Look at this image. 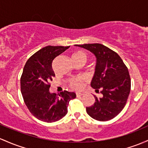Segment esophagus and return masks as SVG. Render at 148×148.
Instances as JSON below:
<instances>
[{
    "mask_svg": "<svg viewBox=\"0 0 148 148\" xmlns=\"http://www.w3.org/2000/svg\"><path fill=\"white\" fill-rule=\"evenodd\" d=\"M76 95H77V97H80L84 95V93L83 92H76Z\"/></svg>",
    "mask_w": 148,
    "mask_h": 148,
    "instance_id": "obj_1",
    "label": "esophagus"
}]
</instances>
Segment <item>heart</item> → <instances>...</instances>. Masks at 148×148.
I'll use <instances>...</instances> for the list:
<instances>
[{
	"instance_id": "heart-1",
	"label": "heart",
	"mask_w": 148,
	"mask_h": 148,
	"mask_svg": "<svg viewBox=\"0 0 148 148\" xmlns=\"http://www.w3.org/2000/svg\"><path fill=\"white\" fill-rule=\"evenodd\" d=\"M73 60H84L86 61L87 56L86 53L82 51H78L77 53H74L72 56ZM70 86L72 88L76 89H79L82 87V79L81 78H78L77 79L72 80L70 82Z\"/></svg>"
}]
</instances>
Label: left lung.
Here are the masks:
<instances>
[{"label": "left lung", "mask_w": 148, "mask_h": 148, "mask_svg": "<svg viewBox=\"0 0 148 148\" xmlns=\"http://www.w3.org/2000/svg\"><path fill=\"white\" fill-rule=\"evenodd\" d=\"M86 49L96 58L95 73L90 86L102 97H95L93 105L86 112L98 121H108L121 112L131 90V79L128 68L119 55L100 43L74 45Z\"/></svg>", "instance_id": "obj_1"}]
</instances>
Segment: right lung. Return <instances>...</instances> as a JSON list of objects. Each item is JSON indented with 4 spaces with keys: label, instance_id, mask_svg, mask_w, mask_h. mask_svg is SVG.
<instances>
[{
    "label": "right lung",
    "instance_id": "obj_1",
    "mask_svg": "<svg viewBox=\"0 0 148 148\" xmlns=\"http://www.w3.org/2000/svg\"><path fill=\"white\" fill-rule=\"evenodd\" d=\"M69 46L44 47L34 53L26 62L20 79L21 92L30 112L40 121L51 123L58 121L67 114L74 92L64 91L58 94L49 91V82L55 73L53 60Z\"/></svg>",
    "mask_w": 148,
    "mask_h": 148
}]
</instances>
